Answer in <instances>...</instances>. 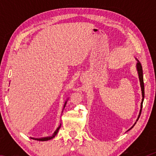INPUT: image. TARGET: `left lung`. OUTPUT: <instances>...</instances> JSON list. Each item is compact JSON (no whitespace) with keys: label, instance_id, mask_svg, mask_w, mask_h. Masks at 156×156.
Wrapping results in <instances>:
<instances>
[{"label":"left lung","instance_id":"8db88e82","mask_svg":"<svg viewBox=\"0 0 156 156\" xmlns=\"http://www.w3.org/2000/svg\"><path fill=\"white\" fill-rule=\"evenodd\" d=\"M135 59H136V60L137 61V64H136V69H137V73H138L139 79H140V86H141V94H142V100H141V108H140V113H139V115H138V117H137V120H136V121H137L139 118H140V115H141V112L142 106H143V102H144V100L145 92H144V76H143V69H142V66H141V63L140 62V61H139L137 58H135ZM135 124H136V122H135L134 125L132 126V127L130 129H129V130H127V131L133 128Z\"/></svg>","mask_w":156,"mask_h":156}]
</instances>
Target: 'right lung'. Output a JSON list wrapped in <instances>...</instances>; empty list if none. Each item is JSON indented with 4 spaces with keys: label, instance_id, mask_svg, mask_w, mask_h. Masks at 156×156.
<instances>
[{
    "label": "right lung",
    "instance_id": "1",
    "mask_svg": "<svg viewBox=\"0 0 156 156\" xmlns=\"http://www.w3.org/2000/svg\"><path fill=\"white\" fill-rule=\"evenodd\" d=\"M66 102H67V101H66L64 103V108H65L66 107ZM61 127V124L59 125V127L57 128V129L55 131V132L54 133H53V135H51V136H49V137H41V138H34V137H31V139H32V140H37V141H48V140H51V139H53L54 137H55V136L56 135H57L58 132L59 131V128H60Z\"/></svg>",
    "mask_w": 156,
    "mask_h": 156
}]
</instances>
